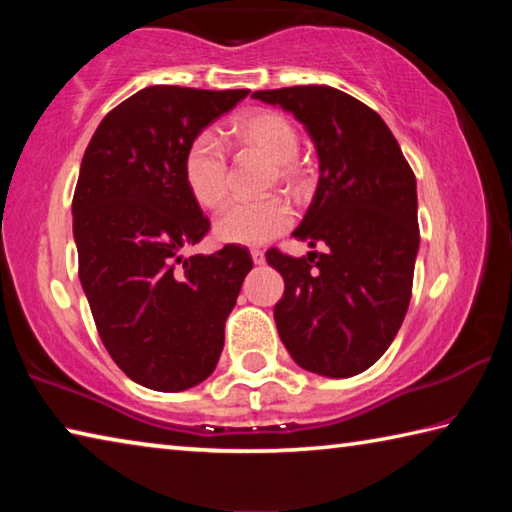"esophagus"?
<instances>
[{"label": "esophagus", "instance_id": "obj_1", "mask_svg": "<svg viewBox=\"0 0 512 512\" xmlns=\"http://www.w3.org/2000/svg\"><path fill=\"white\" fill-rule=\"evenodd\" d=\"M250 257H253V262L255 264H264L266 262V257H264V250H250Z\"/></svg>", "mask_w": 512, "mask_h": 512}]
</instances>
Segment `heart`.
<instances>
[{"instance_id":"b5f03b06","label":"heart","mask_w":512,"mask_h":512,"mask_svg":"<svg viewBox=\"0 0 512 512\" xmlns=\"http://www.w3.org/2000/svg\"><path fill=\"white\" fill-rule=\"evenodd\" d=\"M232 137L248 149L273 160L280 183H296V155L300 137L296 126L280 112H253L232 126ZM183 178L196 203L216 207L228 196V158L221 137L201 131L189 142L183 158ZM293 223V210L284 198L268 196L257 201H232L216 214L214 235L225 244L262 246L282 235Z\"/></svg>"}]
</instances>
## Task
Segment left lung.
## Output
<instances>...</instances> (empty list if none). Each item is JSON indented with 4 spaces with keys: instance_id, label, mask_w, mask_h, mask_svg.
<instances>
[{
    "instance_id": "1",
    "label": "left lung",
    "mask_w": 512,
    "mask_h": 512,
    "mask_svg": "<svg viewBox=\"0 0 512 512\" xmlns=\"http://www.w3.org/2000/svg\"><path fill=\"white\" fill-rule=\"evenodd\" d=\"M253 97L305 126L320 171L293 237L325 250L266 253L284 277L277 332L300 368L359 375L388 350L409 309L420 248L415 176L384 119L350 94L296 85Z\"/></svg>"
}]
</instances>
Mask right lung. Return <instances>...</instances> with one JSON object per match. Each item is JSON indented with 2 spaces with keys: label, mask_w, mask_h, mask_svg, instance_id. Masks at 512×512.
Segmentation results:
<instances>
[{
  "label": "right lung",
  "mask_w": 512,
  "mask_h": 512,
  "mask_svg": "<svg viewBox=\"0 0 512 512\" xmlns=\"http://www.w3.org/2000/svg\"><path fill=\"white\" fill-rule=\"evenodd\" d=\"M248 90L151 85L110 110L85 149L72 214L79 277L112 361L151 391L212 375L244 277L246 248L185 257L210 221L189 194V142Z\"/></svg>",
  "instance_id": "obj_1"
}]
</instances>
